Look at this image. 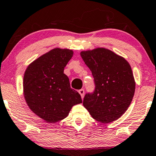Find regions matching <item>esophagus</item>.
Here are the masks:
<instances>
[{
  "label": "esophagus",
  "mask_w": 156,
  "mask_h": 156,
  "mask_svg": "<svg viewBox=\"0 0 156 156\" xmlns=\"http://www.w3.org/2000/svg\"><path fill=\"white\" fill-rule=\"evenodd\" d=\"M79 93H80V94L82 97V98H84V90H83V89H81V90H79Z\"/></svg>",
  "instance_id": "esophagus-1"
}]
</instances>
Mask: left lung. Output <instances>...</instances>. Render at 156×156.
I'll return each mask as SVG.
<instances>
[{"label":"left lung","mask_w":156,"mask_h":156,"mask_svg":"<svg viewBox=\"0 0 156 156\" xmlns=\"http://www.w3.org/2000/svg\"><path fill=\"white\" fill-rule=\"evenodd\" d=\"M94 77L95 90L86 94L83 105L94 120L110 123L120 118L130 106L135 82L130 64L105 48L81 51Z\"/></svg>","instance_id":"obj_1"}]
</instances>
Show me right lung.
Returning a JSON list of instances; mask_svg holds the SVG:
<instances>
[{"instance_id":"obj_1","label":"right lung","mask_w":156,"mask_h":156,"mask_svg":"<svg viewBox=\"0 0 156 156\" xmlns=\"http://www.w3.org/2000/svg\"><path fill=\"white\" fill-rule=\"evenodd\" d=\"M74 52L55 48L28 66L23 76V95L34 113L47 122L68 116L74 105L82 102L80 94L70 87L64 69Z\"/></svg>"}]
</instances>
